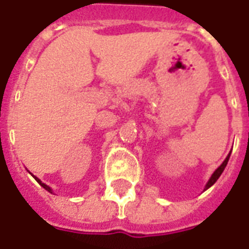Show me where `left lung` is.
<instances>
[{
  "label": "left lung",
  "mask_w": 249,
  "mask_h": 249,
  "mask_svg": "<svg viewBox=\"0 0 249 249\" xmlns=\"http://www.w3.org/2000/svg\"><path fill=\"white\" fill-rule=\"evenodd\" d=\"M230 154H231V153H230ZM230 154H229V155H227V157H226V159H225V160H223V163H222L221 166L218 167L217 170L214 171V174H213V175H212V178L209 179L208 184L205 185V191H206L208 188L212 187V185H213V184L215 183V181H217L218 178H219V176L222 175V172H223V170H225V167L227 166V162H229V159H230Z\"/></svg>",
  "instance_id": "left-lung-1"
}]
</instances>
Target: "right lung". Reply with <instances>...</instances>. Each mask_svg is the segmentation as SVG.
Returning <instances> with one entry per match:
<instances>
[{"label": "right lung", "mask_w": 249, "mask_h": 249, "mask_svg": "<svg viewBox=\"0 0 249 249\" xmlns=\"http://www.w3.org/2000/svg\"><path fill=\"white\" fill-rule=\"evenodd\" d=\"M32 176H34V175H32ZM34 178H35V180H36V181H37V183L40 184L41 187L44 188L45 191H48V192H51V193H52V188H49V187H48V185H47V184H44V183H41L40 180L37 179V178H36V176H34Z\"/></svg>", "instance_id": "add662e5"}]
</instances>
